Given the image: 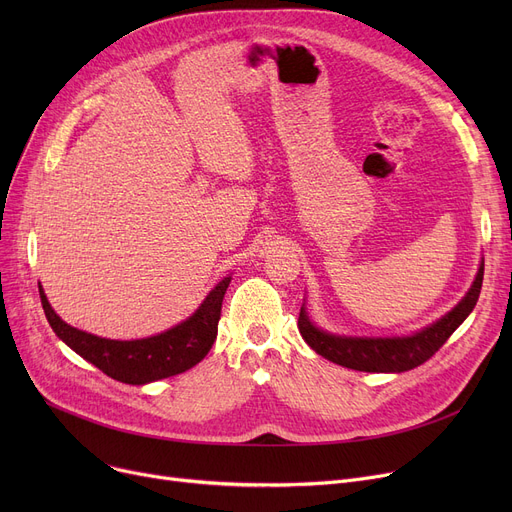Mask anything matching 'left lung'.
Here are the masks:
<instances>
[{"mask_svg": "<svg viewBox=\"0 0 512 512\" xmlns=\"http://www.w3.org/2000/svg\"><path fill=\"white\" fill-rule=\"evenodd\" d=\"M483 282V263L475 276L473 286L463 297V301L440 317L436 324L423 328L411 336L394 338H357V336H336L319 330L309 319L305 307L299 315V332L303 340L324 359L357 371L369 373H400L423 365L432 359L440 346L452 336L463 321L473 311Z\"/></svg>", "mask_w": 512, "mask_h": 512, "instance_id": "1", "label": "left lung"}]
</instances>
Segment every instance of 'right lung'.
<instances>
[{"label": "right lung", "instance_id": "obj_1", "mask_svg": "<svg viewBox=\"0 0 512 512\" xmlns=\"http://www.w3.org/2000/svg\"><path fill=\"white\" fill-rule=\"evenodd\" d=\"M230 280L232 278L228 276L215 286L201 307L182 324L141 340H107L76 330L51 309L43 288H39V294L51 330L74 353L93 363L105 375H110L112 380L143 386L170 378V375H178L205 359L215 342V336H218L222 301Z\"/></svg>", "mask_w": 512, "mask_h": 512}]
</instances>
